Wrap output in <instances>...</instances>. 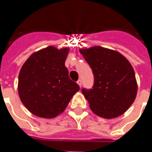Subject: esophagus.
I'll return each mask as SVG.
<instances>
[{
	"label": "esophagus",
	"mask_w": 152,
	"mask_h": 152,
	"mask_svg": "<svg viewBox=\"0 0 152 152\" xmlns=\"http://www.w3.org/2000/svg\"><path fill=\"white\" fill-rule=\"evenodd\" d=\"M77 83H78V85H79V87L82 86V80H81V79H79V80L77 81Z\"/></svg>",
	"instance_id": "1"
}]
</instances>
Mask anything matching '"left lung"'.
<instances>
[{"instance_id": "1", "label": "left lung", "mask_w": 152, "mask_h": 152, "mask_svg": "<svg viewBox=\"0 0 152 152\" xmlns=\"http://www.w3.org/2000/svg\"><path fill=\"white\" fill-rule=\"evenodd\" d=\"M94 73L93 89L82 90L92 112L112 119L129 108L137 95L134 68L118 51L102 46L79 49Z\"/></svg>"}]
</instances>
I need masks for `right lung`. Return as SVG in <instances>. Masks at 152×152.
Masks as SVG:
<instances>
[{"label":"right lung","mask_w":152,"mask_h":152,"mask_svg":"<svg viewBox=\"0 0 152 152\" xmlns=\"http://www.w3.org/2000/svg\"><path fill=\"white\" fill-rule=\"evenodd\" d=\"M68 47L48 46L30 56L21 67L18 91L21 102L34 115L53 118L64 112L79 86L65 67Z\"/></svg>","instance_id":"1"}]
</instances>
